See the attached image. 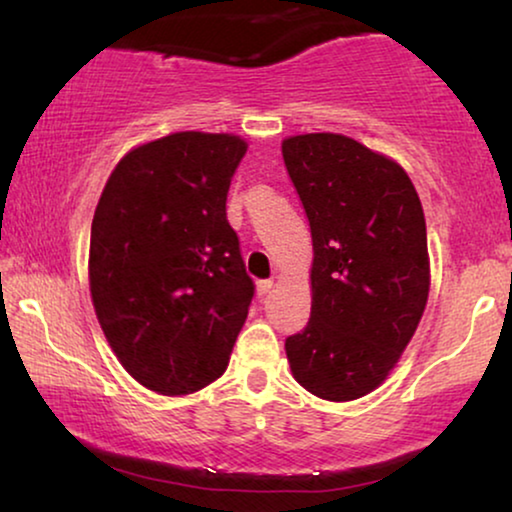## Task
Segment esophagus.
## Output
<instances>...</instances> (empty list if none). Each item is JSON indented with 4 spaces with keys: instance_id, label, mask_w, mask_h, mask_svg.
Here are the masks:
<instances>
[{
    "instance_id": "obj_1",
    "label": "esophagus",
    "mask_w": 512,
    "mask_h": 512,
    "mask_svg": "<svg viewBox=\"0 0 512 512\" xmlns=\"http://www.w3.org/2000/svg\"><path fill=\"white\" fill-rule=\"evenodd\" d=\"M272 279H261V282H256V293L258 296H268L270 289H272Z\"/></svg>"
}]
</instances>
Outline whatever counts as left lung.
<instances>
[{
    "mask_svg": "<svg viewBox=\"0 0 512 512\" xmlns=\"http://www.w3.org/2000/svg\"><path fill=\"white\" fill-rule=\"evenodd\" d=\"M286 172L310 221L312 312L286 338L300 387L354 401L387 380L429 298L419 195L394 160L333 132L282 142Z\"/></svg>",
    "mask_w": 512,
    "mask_h": 512,
    "instance_id": "1",
    "label": "left lung"
}]
</instances>
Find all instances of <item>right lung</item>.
I'll list each match as a JSON object with an SVG mask.
<instances>
[{"instance_id":"right-lung-1","label":"right lung","mask_w":512,"mask_h":512,"mask_svg":"<svg viewBox=\"0 0 512 512\" xmlns=\"http://www.w3.org/2000/svg\"><path fill=\"white\" fill-rule=\"evenodd\" d=\"M247 153L235 135L174 132L125 153L90 228V296L111 349L146 389L193 394L223 375L254 298L226 219Z\"/></svg>"}]
</instances>
